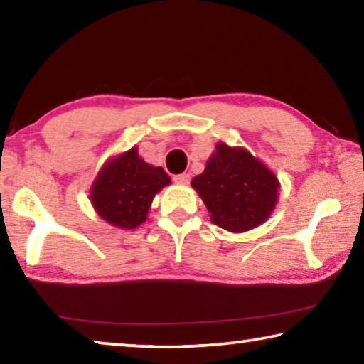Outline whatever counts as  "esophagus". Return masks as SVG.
<instances>
[{"instance_id": "esophagus-1", "label": "esophagus", "mask_w": 364, "mask_h": 364, "mask_svg": "<svg viewBox=\"0 0 364 364\" xmlns=\"http://www.w3.org/2000/svg\"><path fill=\"white\" fill-rule=\"evenodd\" d=\"M173 181H175L176 184H181V186H186V184H189V181H191V176H189V173L175 175V176H173Z\"/></svg>"}]
</instances>
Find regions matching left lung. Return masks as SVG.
Masks as SVG:
<instances>
[{
    "instance_id": "obj_1",
    "label": "left lung",
    "mask_w": 364,
    "mask_h": 364,
    "mask_svg": "<svg viewBox=\"0 0 364 364\" xmlns=\"http://www.w3.org/2000/svg\"><path fill=\"white\" fill-rule=\"evenodd\" d=\"M191 186L204 200L215 225L244 232L264 223L273 213L279 181L244 147L218 143L204 173L194 176Z\"/></svg>"
}]
</instances>
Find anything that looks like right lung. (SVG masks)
<instances>
[{
  "label": "right lung",
  "instance_id": "right-lung-1",
  "mask_svg": "<svg viewBox=\"0 0 364 364\" xmlns=\"http://www.w3.org/2000/svg\"><path fill=\"white\" fill-rule=\"evenodd\" d=\"M168 184L165 170L146 164L136 147H132L104 165L91 186L90 199L107 223L134 230L146 221L154 196Z\"/></svg>",
  "mask_w": 364,
  "mask_h": 364
}]
</instances>
